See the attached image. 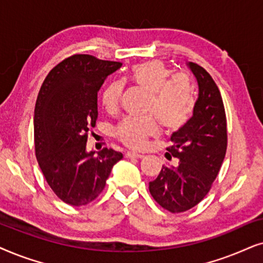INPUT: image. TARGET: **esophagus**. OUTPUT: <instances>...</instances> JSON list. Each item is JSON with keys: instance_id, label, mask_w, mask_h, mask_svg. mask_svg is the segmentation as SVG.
Here are the masks:
<instances>
[{"instance_id": "1", "label": "esophagus", "mask_w": 263, "mask_h": 263, "mask_svg": "<svg viewBox=\"0 0 263 263\" xmlns=\"http://www.w3.org/2000/svg\"><path fill=\"white\" fill-rule=\"evenodd\" d=\"M126 157H136V159H142V157H144L143 154H139V153H135V152H127L126 153Z\"/></svg>"}]
</instances>
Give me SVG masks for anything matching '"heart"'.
Masks as SVG:
<instances>
[{
    "label": "heart",
    "instance_id": "obj_1",
    "mask_svg": "<svg viewBox=\"0 0 263 263\" xmlns=\"http://www.w3.org/2000/svg\"><path fill=\"white\" fill-rule=\"evenodd\" d=\"M129 80L150 93L148 111L155 114L164 127L179 129L186 125L194 110L195 100L190 83L184 77L172 78L171 71L159 60L135 65ZM124 91L121 80H113L101 93V102L107 111L118 109ZM160 134V127L154 118L138 119L126 117L117 127V136L129 148L141 149L149 137Z\"/></svg>",
    "mask_w": 263,
    "mask_h": 263
}]
</instances>
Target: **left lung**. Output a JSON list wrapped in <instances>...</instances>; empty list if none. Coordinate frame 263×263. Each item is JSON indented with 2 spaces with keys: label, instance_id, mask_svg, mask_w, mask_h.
Wrapping results in <instances>:
<instances>
[{
  "label": "left lung",
  "instance_id": "1",
  "mask_svg": "<svg viewBox=\"0 0 263 263\" xmlns=\"http://www.w3.org/2000/svg\"><path fill=\"white\" fill-rule=\"evenodd\" d=\"M186 66L198 85L190 120L171 137V155L178 164L163 166L149 191L161 207L171 213L186 212L211 190L227 148L226 115L220 91L211 74L194 62ZM167 154V153H166Z\"/></svg>",
  "mask_w": 263,
  "mask_h": 263
}]
</instances>
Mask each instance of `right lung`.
<instances>
[{
	"instance_id": "obj_1",
	"label": "right lung",
	"mask_w": 263,
	"mask_h": 263,
	"mask_svg": "<svg viewBox=\"0 0 263 263\" xmlns=\"http://www.w3.org/2000/svg\"><path fill=\"white\" fill-rule=\"evenodd\" d=\"M120 62L73 55L49 72L34 107L36 157L59 198L73 207L92 202L106 186L122 154L104 148L86 152L87 132L95 127L97 92Z\"/></svg>"
}]
</instances>
